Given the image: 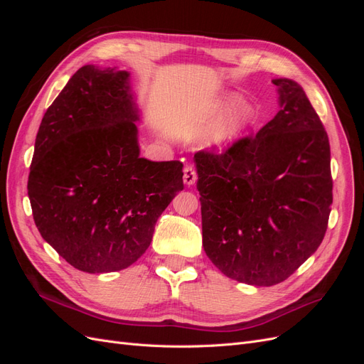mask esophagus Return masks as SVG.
Returning a JSON list of instances; mask_svg holds the SVG:
<instances>
[{
  "label": "esophagus",
  "instance_id": "1",
  "mask_svg": "<svg viewBox=\"0 0 364 364\" xmlns=\"http://www.w3.org/2000/svg\"><path fill=\"white\" fill-rule=\"evenodd\" d=\"M197 181V173L194 170V167H191V165H186V167L183 168V182L185 185H194Z\"/></svg>",
  "mask_w": 364,
  "mask_h": 364
}]
</instances>
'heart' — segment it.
Here are the masks:
<instances>
[{
	"mask_svg": "<svg viewBox=\"0 0 364 364\" xmlns=\"http://www.w3.org/2000/svg\"><path fill=\"white\" fill-rule=\"evenodd\" d=\"M235 98H229L228 102H222L209 107L205 112L203 118L208 123H213L209 126L203 135V142L206 146H225L243 136L252 126L255 124V109L249 103H240L238 106L229 109L226 114L220 117L219 115L225 109L232 103ZM220 117L219 119L218 117ZM218 118V120L216 118ZM218 121L215 122V119Z\"/></svg>",
	"mask_w": 364,
	"mask_h": 364,
	"instance_id": "1",
	"label": "heart"
}]
</instances>
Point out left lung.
<instances>
[{
  "label": "left lung",
  "instance_id": "1",
  "mask_svg": "<svg viewBox=\"0 0 364 364\" xmlns=\"http://www.w3.org/2000/svg\"><path fill=\"white\" fill-rule=\"evenodd\" d=\"M279 112L255 136L194 155L203 249L228 278L270 287L321 246L333 205L326 130L301 85L274 79Z\"/></svg>",
  "mask_w": 364,
  "mask_h": 364
}]
</instances>
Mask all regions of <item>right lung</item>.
Instances as JSON below:
<instances>
[{
  "label": "right lung",
  "mask_w": 364,
  "mask_h": 364,
  "mask_svg": "<svg viewBox=\"0 0 364 364\" xmlns=\"http://www.w3.org/2000/svg\"><path fill=\"white\" fill-rule=\"evenodd\" d=\"M129 73L85 65L39 126L28 199L42 238L87 273L132 266L183 190L179 161L139 158Z\"/></svg>",
  "instance_id": "right-lung-1"
}]
</instances>
